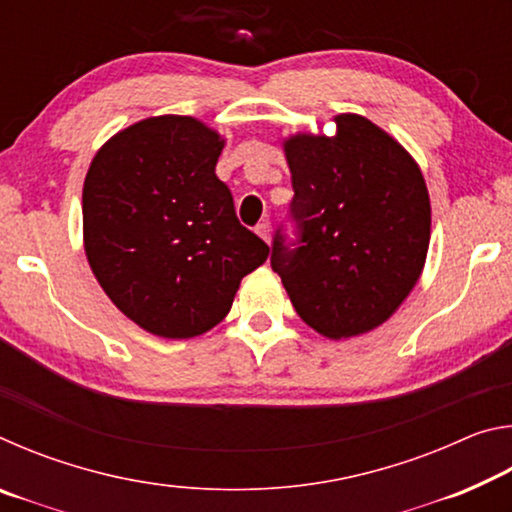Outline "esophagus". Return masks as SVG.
<instances>
[{
  "mask_svg": "<svg viewBox=\"0 0 512 512\" xmlns=\"http://www.w3.org/2000/svg\"><path fill=\"white\" fill-rule=\"evenodd\" d=\"M255 232H257V235L262 237L264 241H271V221H262V223H257Z\"/></svg>",
  "mask_w": 512,
  "mask_h": 512,
  "instance_id": "obj_1",
  "label": "esophagus"
}]
</instances>
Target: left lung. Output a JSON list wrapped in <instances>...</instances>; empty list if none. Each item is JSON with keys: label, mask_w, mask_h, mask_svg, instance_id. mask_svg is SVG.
<instances>
[{"label": "left lung", "mask_w": 512, "mask_h": 512, "mask_svg": "<svg viewBox=\"0 0 512 512\" xmlns=\"http://www.w3.org/2000/svg\"><path fill=\"white\" fill-rule=\"evenodd\" d=\"M336 126L334 137L284 144L293 198L271 268L309 327L345 339L384 323L415 287L431 207L418 164L391 135L359 115Z\"/></svg>", "instance_id": "left-lung-1"}]
</instances>
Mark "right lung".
<instances>
[{
	"label": "right lung",
	"instance_id": "right-lung-1",
	"mask_svg": "<svg viewBox=\"0 0 512 512\" xmlns=\"http://www.w3.org/2000/svg\"><path fill=\"white\" fill-rule=\"evenodd\" d=\"M221 149L201 121L151 117L112 137L85 176V255L108 298L151 334L212 329L268 257L216 176Z\"/></svg>",
	"mask_w": 512,
	"mask_h": 512
}]
</instances>
